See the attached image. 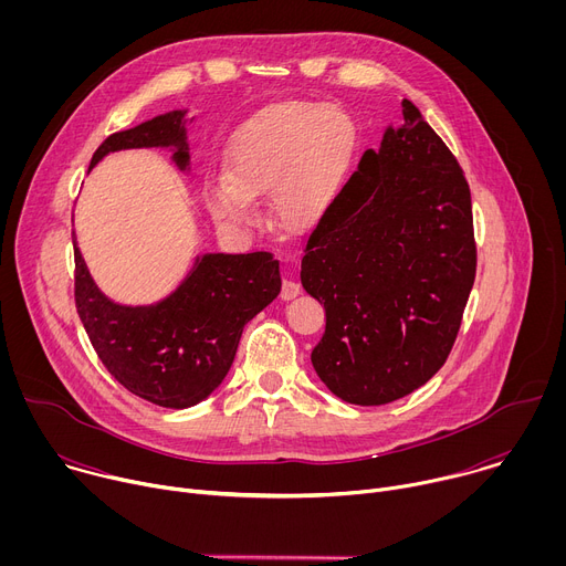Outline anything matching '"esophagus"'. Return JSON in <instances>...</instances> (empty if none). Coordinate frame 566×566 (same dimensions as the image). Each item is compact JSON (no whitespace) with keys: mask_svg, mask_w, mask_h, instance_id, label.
Wrapping results in <instances>:
<instances>
[{"mask_svg":"<svg viewBox=\"0 0 566 566\" xmlns=\"http://www.w3.org/2000/svg\"><path fill=\"white\" fill-rule=\"evenodd\" d=\"M300 295V284L293 282V280H284L282 282V291H280V297L282 300H293Z\"/></svg>","mask_w":566,"mask_h":566,"instance_id":"1","label":"esophagus"}]
</instances>
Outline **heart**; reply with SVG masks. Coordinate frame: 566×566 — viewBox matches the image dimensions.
I'll list each match as a JSON object with an SVG mask.
<instances>
[{
	"instance_id": "heart-1",
	"label": "heart",
	"mask_w": 566,
	"mask_h": 566,
	"mask_svg": "<svg viewBox=\"0 0 566 566\" xmlns=\"http://www.w3.org/2000/svg\"><path fill=\"white\" fill-rule=\"evenodd\" d=\"M358 129L334 105L282 101L241 123L226 149V179L203 188L214 221L253 228L266 195L275 223L289 232L315 228L334 208L352 170Z\"/></svg>"
}]
</instances>
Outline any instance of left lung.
Wrapping results in <instances>:
<instances>
[{
    "label": "left lung",
    "instance_id": "obj_1",
    "mask_svg": "<svg viewBox=\"0 0 566 566\" xmlns=\"http://www.w3.org/2000/svg\"><path fill=\"white\" fill-rule=\"evenodd\" d=\"M470 188L454 154L402 101L308 234L302 286L325 304L313 369L338 398L385 406L446 363L474 284Z\"/></svg>",
    "mask_w": 566,
    "mask_h": 566
}]
</instances>
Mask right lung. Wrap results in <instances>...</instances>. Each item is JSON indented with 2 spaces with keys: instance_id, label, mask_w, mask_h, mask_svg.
<instances>
[{
  "instance_id": "right-lung-1",
  "label": "right lung",
  "mask_w": 566,
  "mask_h": 566,
  "mask_svg": "<svg viewBox=\"0 0 566 566\" xmlns=\"http://www.w3.org/2000/svg\"><path fill=\"white\" fill-rule=\"evenodd\" d=\"M184 116L170 112L107 136L90 168L118 149L175 147V164L186 170ZM73 260L75 308L101 363L132 394L172 410L197 406L221 385L247 322L282 289L273 253H212L197 258L190 275L164 302L120 306L98 291L77 247Z\"/></svg>"
}]
</instances>
